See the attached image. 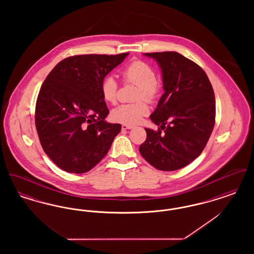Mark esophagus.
Returning a JSON list of instances; mask_svg holds the SVG:
<instances>
[{"mask_svg":"<svg viewBox=\"0 0 254 254\" xmlns=\"http://www.w3.org/2000/svg\"><path fill=\"white\" fill-rule=\"evenodd\" d=\"M133 126H128V125H122V129L127 130V129H132Z\"/></svg>","mask_w":254,"mask_h":254,"instance_id":"esophagus-1","label":"esophagus"}]
</instances>
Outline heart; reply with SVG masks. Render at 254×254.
Here are the masks:
<instances>
[{"instance_id": "obj_1", "label": "heart", "mask_w": 254, "mask_h": 254, "mask_svg": "<svg viewBox=\"0 0 254 254\" xmlns=\"http://www.w3.org/2000/svg\"><path fill=\"white\" fill-rule=\"evenodd\" d=\"M122 75L126 82L139 86L137 100L145 99L152 101L157 96L159 87L156 83V73L154 69L143 61H134L122 69ZM102 95L106 102L115 105L118 99V83L113 77H107L102 83ZM149 113L148 106L144 101L135 104L121 105L110 113L111 120L124 125L133 126L143 120Z\"/></svg>"}]
</instances>
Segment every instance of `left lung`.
Masks as SVG:
<instances>
[{"label": "left lung", "instance_id": "obj_1", "mask_svg": "<svg viewBox=\"0 0 254 254\" xmlns=\"http://www.w3.org/2000/svg\"><path fill=\"white\" fill-rule=\"evenodd\" d=\"M157 62L165 93L149 116L158 131L145 128L139 151L155 169L173 171L204 150L215 123V97L205 71L175 51L144 53Z\"/></svg>", "mask_w": 254, "mask_h": 254}]
</instances>
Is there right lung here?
<instances>
[{
    "label": "right lung",
    "instance_id": "add662e5",
    "mask_svg": "<svg viewBox=\"0 0 254 254\" xmlns=\"http://www.w3.org/2000/svg\"><path fill=\"white\" fill-rule=\"evenodd\" d=\"M128 53L79 55L60 62L40 89L35 110L44 151L61 169L85 173L107 155L121 125L106 121L105 77Z\"/></svg>",
    "mask_w": 254,
    "mask_h": 254
}]
</instances>
